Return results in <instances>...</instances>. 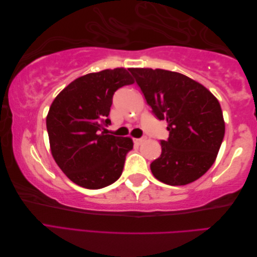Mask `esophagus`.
Listing matches in <instances>:
<instances>
[{"label": "esophagus", "instance_id": "esophagus-1", "mask_svg": "<svg viewBox=\"0 0 257 257\" xmlns=\"http://www.w3.org/2000/svg\"><path fill=\"white\" fill-rule=\"evenodd\" d=\"M146 137H143V138H136V139H134V143L135 144H137V145H140V144H143L144 141H146Z\"/></svg>", "mask_w": 257, "mask_h": 257}]
</instances>
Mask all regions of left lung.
Here are the masks:
<instances>
[{"instance_id":"8db88e82","label":"left lung","mask_w":257,"mask_h":257,"mask_svg":"<svg viewBox=\"0 0 257 257\" xmlns=\"http://www.w3.org/2000/svg\"><path fill=\"white\" fill-rule=\"evenodd\" d=\"M159 119H166L168 140H160L161 155L150 169L169 185L195 181L214 163L225 133L219 100L198 81L165 69L130 68Z\"/></svg>"}]
</instances>
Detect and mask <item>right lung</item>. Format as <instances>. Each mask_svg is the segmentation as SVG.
<instances>
[{
    "label": "right lung",
    "mask_w": 257,
    "mask_h": 257,
    "mask_svg": "<svg viewBox=\"0 0 257 257\" xmlns=\"http://www.w3.org/2000/svg\"><path fill=\"white\" fill-rule=\"evenodd\" d=\"M134 84L127 69H105L72 81L54 99L46 118L51 151L62 171L91 190L116 182L134 143L128 137L101 133L114 91Z\"/></svg>",
    "instance_id": "add662e5"
}]
</instances>
